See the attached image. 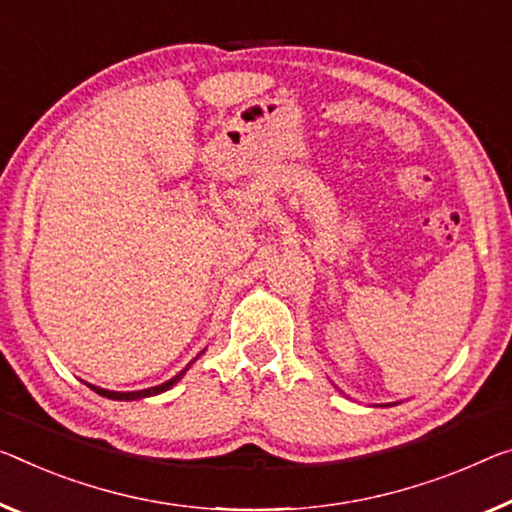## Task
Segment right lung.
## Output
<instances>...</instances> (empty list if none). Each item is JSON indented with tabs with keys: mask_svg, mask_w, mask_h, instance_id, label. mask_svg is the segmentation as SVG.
<instances>
[{
	"mask_svg": "<svg viewBox=\"0 0 512 512\" xmlns=\"http://www.w3.org/2000/svg\"><path fill=\"white\" fill-rule=\"evenodd\" d=\"M187 368H190V364H187L183 371H180L176 377H171L169 382H164V384H157V387H151V389H141V391H107V389H100V387H93V384H89V387L96 391V393H100V396H105V398H112V400H139V398H148V396H157V393H162V391H167V389H171L174 387V384L180 380V377H183L185 373H187Z\"/></svg>",
	"mask_w": 512,
	"mask_h": 512,
	"instance_id": "obj_1",
	"label": "right lung"
}]
</instances>
